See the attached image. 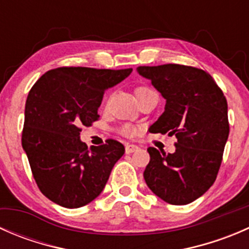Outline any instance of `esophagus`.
<instances>
[{
    "label": "esophagus",
    "instance_id": "34e87169",
    "mask_svg": "<svg viewBox=\"0 0 249 249\" xmlns=\"http://www.w3.org/2000/svg\"><path fill=\"white\" fill-rule=\"evenodd\" d=\"M137 149H139V147H137L136 144H126V147H125V152H126L127 154H131V153L136 152Z\"/></svg>",
    "mask_w": 249,
    "mask_h": 249
}]
</instances>
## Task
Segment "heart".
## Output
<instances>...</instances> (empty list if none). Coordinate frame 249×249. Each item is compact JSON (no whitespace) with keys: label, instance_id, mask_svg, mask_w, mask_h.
I'll return each instance as SVG.
<instances>
[{"label":"heart","instance_id":"1","mask_svg":"<svg viewBox=\"0 0 249 249\" xmlns=\"http://www.w3.org/2000/svg\"><path fill=\"white\" fill-rule=\"evenodd\" d=\"M147 90H150V89H148V88H145V87H137L136 89H135V95H136V97H137L140 94L147 91ZM137 131H139V130H137V127L132 126V125H124V126L120 129V134H123L124 136H126V137L135 136V135L137 134Z\"/></svg>","mask_w":249,"mask_h":249}]
</instances>
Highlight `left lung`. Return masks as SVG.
<instances>
[{"instance_id": "1", "label": "left lung", "mask_w": 249, "mask_h": 249, "mask_svg": "<svg viewBox=\"0 0 249 249\" xmlns=\"http://www.w3.org/2000/svg\"><path fill=\"white\" fill-rule=\"evenodd\" d=\"M137 72L166 100L149 131L177 139L173 154L148 148L150 160L143 177L165 202L187 205L217 178L229 136L227 99L211 74L196 67L166 64L140 66Z\"/></svg>"}]
</instances>
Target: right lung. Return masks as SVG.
Here are the masks:
<instances>
[{
  "label": "right lung",
  "instance_id": "add662e5",
  "mask_svg": "<svg viewBox=\"0 0 249 249\" xmlns=\"http://www.w3.org/2000/svg\"><path fill=\"white\" fill-rule=\"evenodd\" d=\"M132 72L91 67H59L46 72L30 90L25 105L21 144L44 196L66 208H78L104 190L124 145L107 140L88 148L82 126H91L105 91Z\"/></svg>",
  "mask_w": 249,
  "mask_h": 249
}]
</instances>
